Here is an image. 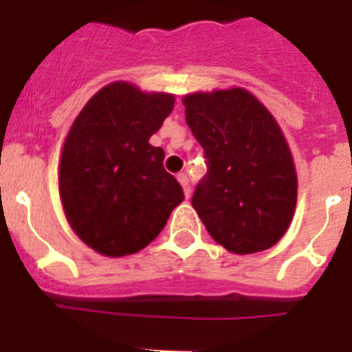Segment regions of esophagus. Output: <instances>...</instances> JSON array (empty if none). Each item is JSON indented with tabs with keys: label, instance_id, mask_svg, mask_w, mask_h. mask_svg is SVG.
<instances>
[{
	"label": "esophagus",
	"instance_id": "34e87169",
	"mask_svg": "<svg viewBox=\"0 0 352 352\" xmlns=\"http://www.w3.org/2000/svg\"><path fill=\"white\" fill-rule=\"evenodd\" d=\"M179 182H181L182 186V190H184V195L190 199V195H191V186H190V177H188V173H179Z\"/></svg>",
	"mask_w": 352,
	"mask_h": 352
}]
</instances>
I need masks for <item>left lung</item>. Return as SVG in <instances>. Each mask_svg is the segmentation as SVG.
<instances>
[{
  "label": "left lung",
  "mask_w": 352,
  "mask_h": 352,
  "mask_svg": "<svg viewBox=\"0 0 352 352\" xmlns=\"http://www.w3.org/2000/svg\"><path fill=\"white\" fill-rule=\"evenodd\" d=\"M184 107L208 164L191 199L200 220L231 252L270 249L297 202L294 159L279 125L240 87L190 94Z\"/></svg>",
  "instance_id": "1"
}]
</instances>
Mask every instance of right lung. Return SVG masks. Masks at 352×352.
Wrapping results in <instances>:
<instances>
[{"label": "right lung", "mask_w": 352, "mask_h": 352, "mask_svg": "<svg viewBox=\"0 0 352 352\" xmlns=\"http://www.w3.org/2000/svg\"><path fill=\"white\" fill-rule=\"evenodd\" d=\"M173 103L171 94L114 82L71 126L58 175L62 206L78 238L103 256L144 249L184 200L182 186L164 170V150L148 143Z\"/></svg>", "instance_id": "right-lung-1"}]
</instances>
